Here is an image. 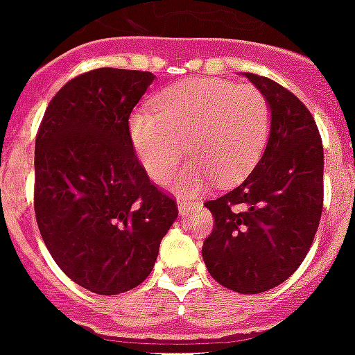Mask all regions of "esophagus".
I'll return each mask as SVG.
<instances>
[{"instance_id": "34e87169", "label": "esophagus", "mask_w": 355, "mask_h": 355, "mask_svg": "<svg viewBox=\"0 0 355 355\" xmlns=\"http://www.w3.org/2000/svg\"><path fill=\"white\" fill-rule=\"evenodd\" d=\"M178 212H180V214H182V216H184V214H188V212H190V209H191V203L190 201H184V199H180V201H178Z\"/></svg>"}]
</instances>
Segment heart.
Returning a JSON list of instances; mask_svg holds the SVG:
<instances>
[{"mask_svg":"<svg viewBox=\"0 0 355 355\" xmlns=\"http://www.w3.org/2000/svg\"><path fill=\"white\" fill-rule=\"evenodd\" d=\"M156 112L137 111L130 135L139 162L156 182H165L184 156L190 164L171 188L201 190L209 178L230 184L258 164L271 133V109L254 86L224 78H193L156 97Z\"/></svg>","mask_w":355,"mask_h":355,"instance_id":"b5f03b06","label":"heart"}]
</instances>
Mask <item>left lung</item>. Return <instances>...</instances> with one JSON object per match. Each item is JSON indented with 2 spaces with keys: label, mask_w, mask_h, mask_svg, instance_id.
<instances>
[{
  "label": "left lung",
  "mask_w": 355,
  "mask_h": 355,
  "mask_svg": "<svg viewBox=\"0 0 355 355\" xmlns=\"http://www.w3.org/2000/svg\"><path fill=\"white\" fill-rule=\"evenodd\" d=\"M244 77L269 103L271 133L250 175L205 203L214 227L203 259L218 284L252 295L288 280L311 248L324 205V146L297 96L271 78Z\"/></svg>",
  "instance_id": "left-lung-1"
}]
</instances>
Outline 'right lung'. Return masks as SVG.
I'll list each match as a JSON object with an SVG mask.
<instances>
[{"label":"right lung","instance_id":"obj_1","mask_svg":"<svg viewBox=\"0 0 355 355\" xmlns=\"http://www.w3.org/2000/svg\"><path fill=\"white\" fill-rule=\"evenodd\" d=\"M154 78L112 67L78 75L52 97L35 139L41 237L58 267L99 295L141 284L178 216L130 135L131 111Z\"/></svg>","mask_w":355,"mask_h":355}]
</instances>
